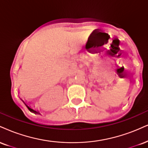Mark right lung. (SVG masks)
Listing matches in <instances>:
<instances>
[{
    "instance_id": "add662e5",
    "label": "right lung",
    "mask_w": 148,
    "mask_h": 148,
    "mask_svg": "<svg viewBox=\"0 0 148 148\" xmlns=\"http://www.w3.org/2000/svg\"><path fill=\"white\" fill-rule=\"evenodd\" d=\"M25 106H26V104H25Z\"/></svg>"
}]
</instances>
